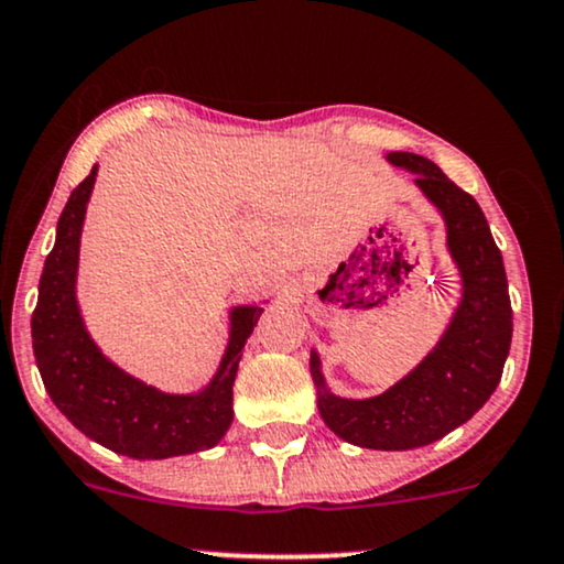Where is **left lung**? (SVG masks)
Listing matches in <instances>:
<instances>
[{
	"instance_id": "left-lung-1",
	"label": "left lung",
	"mask_w": 564,
	"mask_h": 564,
	"mask_svg": "<svg viewBox=\"0 0 564 564\" xmlns=\"http://www.w3.org/2000/svg\"><path fill=\"white\" fill-rule=\"evenodd\" d=\"M398 169L416 174V187L440 210L447 252L463 294L437 346L393 388L365 401L330 393L317 351L310 356L323 422L340 440L372 451H413L466 424L500 384L512 338V306L502 254L479 203L416 153H388Z\"/></svg>"
}]
</instances>
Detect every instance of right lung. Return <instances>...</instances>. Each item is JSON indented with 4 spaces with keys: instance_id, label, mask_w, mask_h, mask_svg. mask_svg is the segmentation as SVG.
Returning <instances> with one entry per match:
<instances>
[{
    "instance_id": "right-lung-1",
    "label": "right lung",
    "mask_w": 564,
    "mask_h": 564,
    "mask_svg": "<svg viewBox=\"0 0 564 564\" xmlns=\"http://www.w3.org/2000/svg\"><path fill=\"white\" fill-rule=\"evenodd\" d=\"M98 166L77 184L64 205L56 241L44 262L39 304L33 310V354L46 393L56 409L98 445L138 460H161L218 445L234 419V380L241 348L262 315V306L231 310L229 346L218 372L199 393L171 395L127 375L106 359L85 330L77 306L80 234Z\"/></svg>"
}]
</instances>
